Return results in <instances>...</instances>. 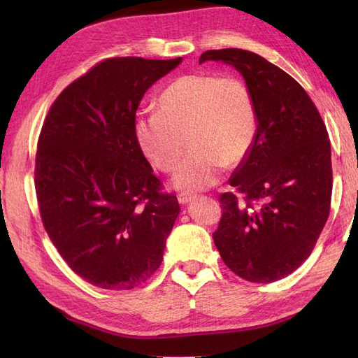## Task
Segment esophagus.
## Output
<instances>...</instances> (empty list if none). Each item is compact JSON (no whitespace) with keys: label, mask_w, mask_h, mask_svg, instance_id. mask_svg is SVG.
<instances>
[{"label":"esophagus","mask_w":358,"mask_h":358,"mask_svg":"<svg viewBox=\"0 0 358 358\" xmlns=\"http://www.w3.org/2000/svg\"><path fill=\"white\" fill-rule=\"evenodd\" d=\"M178 200H179V203H180V204H188L191 200H194V196H192V194H188V192H185V194H179Z\"/></svg>","instance_id":"34e87169"}]
</instances>
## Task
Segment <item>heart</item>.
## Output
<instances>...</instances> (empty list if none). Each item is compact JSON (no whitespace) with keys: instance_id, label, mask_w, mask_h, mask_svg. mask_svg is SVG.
<instances>
[{"instance_id":"b5f03b06","label":"heart","mask_w":358,"mask_h":358,"mask_svg":"<svg viewBox=\"0 0 358 358\" xmlns=\"http://www.w3.org/2000/svg\"><path fill=\"white\" fill-rule=\"evenodd\" d=\"M257 133V109L251 90L239 79L187 74L158 96V110L136 119L134 137L150 164L170 171L191 150L171 178L182 191H200L218 180L227 164L249 152Z\"/></svg>"}]
</instances>
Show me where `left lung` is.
<instances>
[{
  "label": "left lung",
  "instance_id": "obj_1",
  "mask_svg": "<svg viewBox=\"0 0 358 358\" xmlns=\"http://www.w3.org/2000/svg\"><path fill=\"white\" fill-rule=\"evenodd\" d=\"M206 61L242 74L257 109V133L229 183L213 242L230 270L249 282L279 280L310 255L331 200V149L326 125L306 91L257 53L208 50Z\"/></svg>",
  "mask_w": 358,
  "mask_h": 358
}]
</instances>
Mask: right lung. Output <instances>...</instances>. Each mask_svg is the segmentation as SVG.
I'll return each instance as SVG.
<instances>
[{
	"instance_id": "right-lung-1",
	"label": "right lung",
	"mask_w": 358,
	"mask_h": 358,
	"mask_svg": "<svg viewBox=\"0 0 358 358\" xmlns=\"http://www.w3.org/2000/svg\"><path fill=\"white\" fill-rule=\"evenodd\" d=\"M182 58H112L64 90L43 124L36 191L43 225L73 272L104 289L154 275L180 212L138 149L145 92Z\"/></svg>"
}]
</instances>
